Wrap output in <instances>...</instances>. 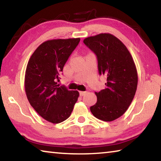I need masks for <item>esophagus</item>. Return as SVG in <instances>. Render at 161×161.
Returning <instances> with one entry per match:
<instances>
[{
	"label": "esophagus",
	"mask_w": 161,
	"mask_h": 161,
	"mask_svg": "<svg viewBox=\"0 0 161 161\" xmlns=\"http://www.w3.org/2000/svg\"><path fill=\"white\" fill-rule=\"evenodd\" d=\"M86 93V92H80V95L81 97H83L84 95H85Z\"/></svg>",
	"instance_id": "34e87169"
}]
</instances>
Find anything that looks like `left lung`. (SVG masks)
Wrapping results in <instances>:
<instances>
[{
  "label": "left lung",
  "instance_id": "obj_1",
  "mask_svg": "<svg viewBox=\"0 0 161 161\" xmlns=\"http://www.w3.org/2000/svg\"><path fill=\"white\" fill-rule=\"evenodd\" d=\"M84 43L96 54L100 75L107 78L105 88L95 92L97 102L92 114L103 121H112L126 112L135 96L138 73L129 50L110 33L85 38Z\"/></svg>",
  "mask_w": 161,
  "mask_h": 161
}]
</instances>
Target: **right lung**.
<instances>
[{"label":"right lung","instance_id":"obj_1","mask_svg":"<svg viewBox=\"0 0 161 161\" xmlns=\"http://www.w3.org/2000/svg\"><path fill=\"white\" fill-rule=\"evenodd\" d=\"M80 38L49 40L30 58L25 75V90L30 103L43 119L59 124L68 119L80 94L58 84L70 54Z\"/></svg>","mask_w":161,"mask_h":161}]
</instances>
